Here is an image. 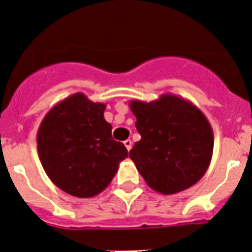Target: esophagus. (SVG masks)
<instances>
[{"instance_id":"1","label":"esophagus","mask_w":252,"mask_h":252,"mask_svg":"<svg viewBox=\"0 0 252 252\" xmlns=\"http://www.w3.org/2000/svg\"><path fill=\"white\" fill-rule=\"evenodd\" d=\"M124 146L126 147V150H128V151H130V149H131V140H126L124 141Z\"/></svg>"}]
</instances>
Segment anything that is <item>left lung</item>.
Masks as SVG:
<instances>
[{"label":"left lung","instance_id":"obj_1","mask_svg":"<svg viewBox=\"0 0 252 252\" xmlns=\"http://www.w3.org/2000/svg\"><path fill=\"white\" fill-rule=\"evenodd\" d=\"M129 107L141 135L129 157L146 184L163 195L196 184L213 152V131L205 114L173 94H163L151 102L131 100Z\"/></svg>","mask_w":252,"mask_h":252}]
</instances>
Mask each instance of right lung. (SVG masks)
<instances>
[{
  "mask_svg": "<svg viewBox=\"0 0 252 252\" xmlns=\"http://www.w3.org/2000/svg\"><path fill=\"white\" fill-rule=\"evenodd\" d=\"M106 105L77 93L47 112L37 130V152L51 182L67 194L94 197L108 187L128 157L112 138Z\"/></svg>",
  "mask_w": 252,
  "mask_h": 252,
  "instance_id": "add662e5",
  "label": "right lung"
}]
</instances>
